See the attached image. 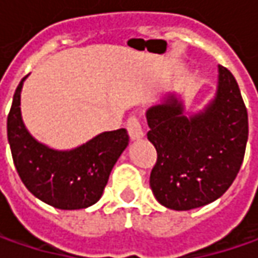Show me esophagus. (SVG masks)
<instances>
[{
	"mask_svg": "<svg viewBox=\"0 0 258 258\" xmlns=\"http://www.w3.org/2000/svg\"><path fill=\"white\" fill-rule=\"evenodd\" d=\"M126 129H127V134L132 139H141L144 138V131H142V123H141V119L136 117V116H131L126 122Z\"/></svg>",
	"mask_w": 258,
	"mask_h": 258,
	"instance_id": "obj_1",
	"label": "esophagus"
}]
</instances>
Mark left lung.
I'll use <instances>...</instances> for the list:
<instances>
[{"mask_svg": "<svg viewBox=\"0 0 258 258\" xmlns=\"http://www.w3.org/2000/svg\"><path fill=\"white\" fill-rule=\"evenodd\" d=\"M218 87L211 103L192 116L169 94L148 109V139L158 159L149 183L166 208L188 211L213 203L235 179L248 139V116L238 85L218 66Z\"/></svg>", "mask_w": 258, "mask_h": 258, "instance_id": "obj_1", "label": "left lung"}]
</instances>
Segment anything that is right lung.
<instances>
[{"instance_id": "add662e5", "label": "right lung", "mask_w": 258, "mask_h": 258, "mask_svg": "<svg viewBox=\"0 0 258 258\" xmlns=\"http://www.w3.org/2000/svg\"><path fill=\"white\" fill-rule=\"evenodd\" d=\"M25 77L13 97L7 134L15 169L27 189L58 210H82L96 204L112 168L129 144L126 129L94 136L70 151H55L40 144L25 129L20 97Z\"/></svg>"}]
</instances>
